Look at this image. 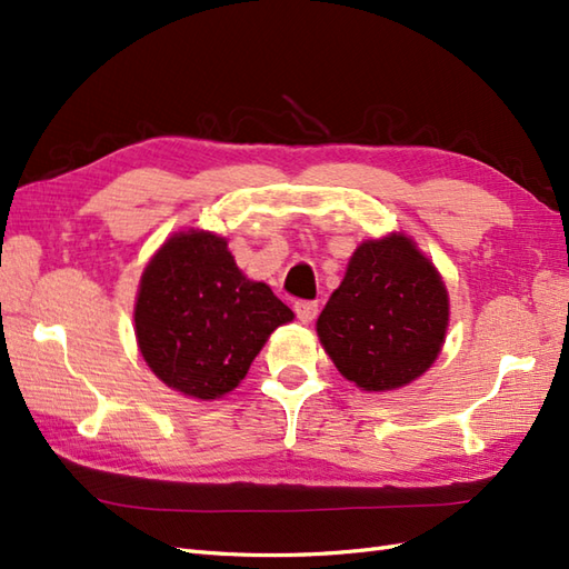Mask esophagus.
Segmentation results:
<instances>
[{
	"label": "esophagus",
	"mask_w": 569,
	"mask_h": 569,
	"mask_svg": "<svg viewBox=\"0 0 569 569\" xmlns=\"http://www.w3.org/2000/svg\"><path fill=\"white\" fill-rule=\"evenodd\" d=\"M293 310H296L298 320L306 322V325L318 318V303H316V300H298V303L293 306Z\"/></svg>",
	"instance_id": "34e87169"
}]
</instances>
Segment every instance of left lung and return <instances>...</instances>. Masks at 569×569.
Returning <instances> with one entry per match:
<instances>
[{
	"label": "left lung",
	"instance_id": "8db88e82",
	"mask_svg": "<svg viewBox=\"0 0 569 569\" xmlns=\"http://www.w3.org/2000/svg\"><path fill=\"white\" fill-rule=\"evenodd\" d=\"M450 298L432 261L406 234L361 241L318 318L325 352L361 391H393L438 359Z\"/></svg>",
	"mask_w": 569,
	"mask_h": 569
}]
</instances>
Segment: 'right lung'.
Here are the masks:
<instances>
[{
	"instance_id": "right-lung-1",
	"label": "right lung",
	"mask_w": 569,
	"mask_h": 569,
	"mask_svg": "<svg viewBox=\"0 0 569 569\" xmlns=\"http://www.w3.org/2000/svg\"><path fill=\"white\" fill-rule=\"evenodd\" d=\"M291 320L293 310L249 281L227 241L204 229L163 241L143 269L134 308L143 361L168 389L198 401L237 389L269 335Z\"/></svg>"
}]
</instances>
